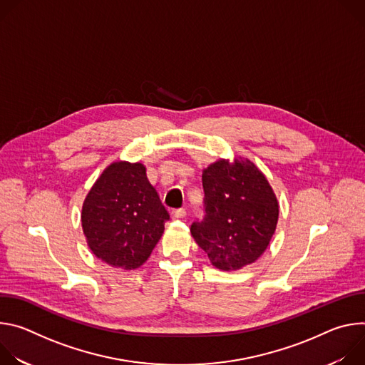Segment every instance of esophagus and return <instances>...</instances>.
Returning <instances> with one entry per match:
<instances>
[{"mask_svg":"<svg viewBox=\"0 0 365 365\" xmlns=\"http://www.w3.org/2000/svg\"><path fill=\"white\" fill-rule=\"evenodd\" d=\"M173 217H175V218H179V220L185 218V217H186V210H183V207H179V210H175V211H173Z\"/></svg>","mask_w":365,"mask_h":365,"instance_id":"34e87169","label":"esophagus"}]
</instances>
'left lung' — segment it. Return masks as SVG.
<instances>
[{
  "label": "left lung",
  "mask_w": 365,
  "mask_h": 365,
  "mask_svg": "<svg viewBox=\"0 0 365 365\" xmlns=\"http://www.w3.org/2000/svg\"><path fill=\"white\" fill-rule=\"evenodd\" d=\"M202 186L205 217L190 227L196 244L220 270L254 263L279 220V202L266 176L247 159H221L203 169Z\"/></svg>",
  "instance_id": "1"
}]
</instances>
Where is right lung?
Returning <instances> with one entry per match:
<instances>
[{
  "mask_svg": "<svg viewBox=\"0 0 365 365\" xmlns=\"http://www.w3.org/2000/svg\"><path fill=\"white\" fill-rule=\"evenodd\" d=\"M169 212L141 163L114 162L91 187L82 206L88 247L111 267L134 270L159 242Z\"/></svg>",
  "mask_w": 365,
  "mask_h": 365,
  "instance_id": "obj_1",
  "label": "right lung"
}]
</instances>
